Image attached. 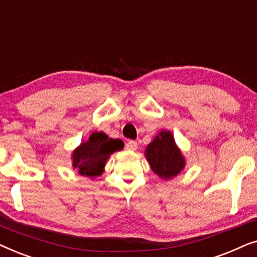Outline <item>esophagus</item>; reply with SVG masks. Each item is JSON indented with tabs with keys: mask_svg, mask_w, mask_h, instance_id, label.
Here are the masks:
<instances>
[{
	"mask_svg": "<svg viewBox=\"0 0 257 257\" xmlns=\"http://www.w3.org/2000/svg\"><path fill=\"white\" fill-rule=\"evenodd\" d=\"M126 149L130 150V151H136L138 149V144L135 140H130V142L126 144Z\"/></svg>",
	"mask_w": 257,
	"mask_h": 257,
	"instance_id": "34e87169",
	"label": "esophagus"
}]
</instances>
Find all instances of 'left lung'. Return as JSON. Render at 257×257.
Listing matches in <instances>:
<instances>
[{"label": "left lung", "instance_id": "obj_1", "mask_svg": "<svg viewBox=\"0 0 257 257\" xmlns=\"http://www.w3.org/2000/svg\"><path fill=\"white\" fill-rule=\"evenodd\" d=\"M145 156L152 171L164 180L177 177L185 167V158L170 131L158 133L146 147Z\"/></svg>", "mask_w": 257, "mask_h": 257}]
</instances>
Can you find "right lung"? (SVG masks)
Masks as SVG:
<instances>
[{"label": "right lung", "instance_id": "obj_1", "mask_svg": "<svg viewBox=\"0 0 257 257\" xmlns=\"http://www.w3.org/2000/svg\"><path fill=\"white\" fill-rule=\"evenodd\" d=\"M124 143L112 139L103 132H93L87 142H84L73 151L72 166L83 177H99L104 172L105 164L115 151H120Z\"/></svg>", "mask_w": 257, "mask_h": 257}]
</instances>
